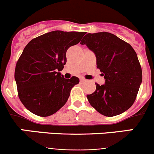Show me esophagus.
I'll use <instances>...</instances> for the list:
<instances>
[{"instance_id":"1","label":"esophagus","mask_w":154,"mask_h":154,"mask_svg":"<svg viewBox=\"0 0 154 154\" xmlns=\"http://www.w3.org/2000/svg\"><path fill=\"white\" fill-rule=\"evenodd\" d=\"M85 81H86V80L84 78H80V83H83Z\"/></svg>"}]
</instances>
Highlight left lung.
I'll list each match as a JSON object with an SVG mask.
<instances>
[{
	"instance_id": "obj_1",
	"label": "left lung",
	"mask_w": 154,
	"mask_h": 154,
	"mask_svg": "<svg viewBox=\"0 0 154 154\" xmlns=\"http://www.w3.org/2000/svg\"><path fill=\"white\" fill-rule=\"evenodd\" d=\"M95 54L97 68L106 80L86 97L91 106L107 117L122 114L135 102L142 80L137 54L129 43L107 32L86 34L80 42Z\"/></svg>"
}]
</instances>
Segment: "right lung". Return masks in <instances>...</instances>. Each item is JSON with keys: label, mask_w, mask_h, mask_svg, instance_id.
I'll return each mask as SVG.
<instances>
[{"label": "right lung", "mask_w": 154, "mask_h": 154, "mask_svg": "<svg viewBox=\"0 0 154 154\" xmlns=\"http://www.w3.org/2000/svg\"><path fill=\"white\" fill-rule=\"evenodd\" d=\"M85 32L55 30L34 38L26 45L15 70L18 95L33 114L47 117L67 102L78 77L65 79L59 71L66 63V51L80 42Z\"/></svg>", "instance_id": "right-lung-1"}]
</instances>
